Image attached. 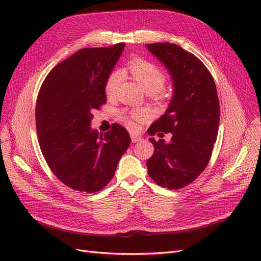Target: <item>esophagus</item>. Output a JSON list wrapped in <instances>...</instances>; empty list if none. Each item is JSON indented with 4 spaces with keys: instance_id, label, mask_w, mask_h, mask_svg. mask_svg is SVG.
<instances>
[{
    "instance_id": "1",
    "label": "esophagus",
    "mask_w": 261,
    "mask_h": 261,
    "mask_svg": "<svg viewBox=\"0 0 261 261\" xmlns=\"http://www.w3.org/2000/svg\"><path fill=\"white\" fill-rule=\"evenodd\" d=\"M130 138L133 143H137V141H141V139H143L140 136L136 135V134H130Z\"/></svg>"
}]
</instances>
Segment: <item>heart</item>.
<instances>
[{"label":"heart","instance_id":"b5f03b06","mask_svg":"<svg viewBox=\"0 0 261 261\" xmlns=\"http://www.w3.org/2000/svg\"><path fill=\"white\" fill-rule=\"evenodd\" d=\"M127 68L132 76L134 77V80L138 83V85L141 87V89L147 93H154L161 90L165 84V81H167L165 74L159 67L145 60H133L128 64ZM123 77V72L120 69H115L109 75L105 87L106 94L109 98H112L115 96L118 88H120ZM145 116V112L143 111H134L128 115H126L125 113H121L120 115L122 121L125 123L126 126H128L129 128H135V122L144 120Z\"/></svg>","mask_w":261,"mask_h":261}]
</instances>
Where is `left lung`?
Returning <instances> with one entry per match:
<instances>
[{"label": "left lung", "instance_id": "1", "mask_svg": "<svg viewBox=\"0 0 261 261\" xmlns=\"http://www.w3.org/2000/svg\"><path fill=\"white\" fill-rule=\"evenodd\" d=\"M147 49L168 68L173 97L165 113L148 134H172L169 143L155 141L147 161L148 174L158 185L178 189L194 181L206 169L218 135L220 106L215 81L203 63L174 43L147 44Z\"/></svg>", "mask_w": 261, "mask_h": 261}]
</instances>
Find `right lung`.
<instances>
[{
    "label": "right lung",
    "mask_w": 261,
    "mask_h": 261,
    "mask_svg": "<svg viewBox=\"0 0 261 261\" xmlns=\"http://www.w3.org/2000/svg\"><path fill=\"white\" fill-rule=\"evenodd\" d=\"M125 48H85L45 77L36 105L40 149L62 183L85 193L108 185L130 145L128 132L113 124L105 134L91 128L92 112L107 102L106 82Z\"/></svg>",
    "instance_id": "right-lung-1"
}]
</instances>
